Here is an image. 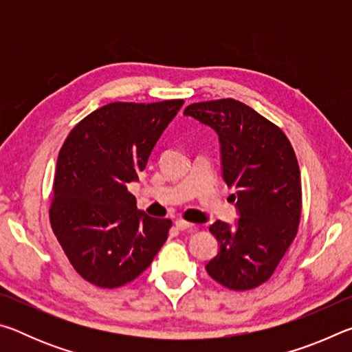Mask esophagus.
I'll return each instance as SVG.
<instances>
[{"label":"esophagus","instance_id":"34e87169","mask_svg":"<svg viewBox=\"0 0 352 352\" xmlns=\"http://www.w3.org/2000/svg\"><path fill=\"white\" fill-rule=\"evenodd\" d=\"M175 226L180 231H184V230H189V231H192V230H195V225L194 223H190V222H186V220H183V219H178V220H175Z\"/></svg>","mask_w":352,"mask_h":352}]
</instances>
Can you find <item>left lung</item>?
I'll return each instance as SVG.
<instances>
[{
    "instance_id": "obj_1",
    "label": "left lung",
    "mask_w": 352,
    "mask_h": 352,
    "mask_svg": "<svg viewBox=\"0 0 352 352\" xmlns=\"http://www.w3.org/2000/svg\"><path fill=\"white\" fill-rule=\"evenodd\" d=\"M184 115L216 130L223 180L236 189V226L214 222L219 253L206 264L214 281L231 290L265 283L294 242L301 217L296 155L281 129L236 99L190 104Z\"/></svg>"
}]
</instances>
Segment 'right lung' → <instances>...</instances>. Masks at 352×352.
<instances>
[{
  "instance_id": "1",
  "label": "right lung",
  "mask_w": 352,
  "mask_h": 352,
  "mask_svg": "<svg viewBox=\"0 0 352 352\" xmlns=\"http://www.w3.org/2000/svg\"><path fill=\"white\" fill-rule=\"evenodd\" d=\"M183 104V99L107 104L83 118L65 140L50 220L85 281L104 289L133 281L168 239L170 220L140 211L127 183L138 180Z\"/></svg>"
}]
</instances>
